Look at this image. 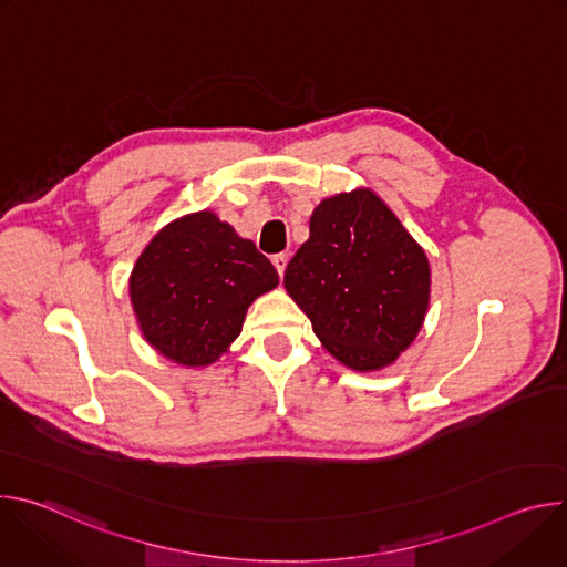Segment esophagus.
I'll list each match as a JSON object with an SVG mask.
<instances>
[{
	"label": "esophagus",
	"instance_id": "obj_1",
	"mask_svg": "<svg viewBox=\"0 0 567 567\" xmlns=\"http://www.w3.org/2000/svg\"><path fill=\"white\" fill-rule=\"evenodd\" d=\"M271 262H274V267H276L278 276L282 278V276H285V269H287V262H289V258H287L285 254H278V256H274V258H271Z\"/></svg>",
	"mask_w": 567,
	"mask_h": 567
}]
</instances>
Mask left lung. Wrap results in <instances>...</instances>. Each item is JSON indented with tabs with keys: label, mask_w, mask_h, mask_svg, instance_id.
Segmentation results:
<instances>
[{
	"label": "left lung",
	"mask_w": 567,
	"mask_h": 567,
	"mask_svg": "<svg viewBox=\"0 0 567 567\" xmlns=\"http://www.w3.org/2000/svg\"><path fill=\"white\" fill-rule=\"evenodd\" d=\"M285 289L337 361L357 372L392 365L420 334L431 302L426 251L370 188L322 199Z\"/></svg>",
	"instance_id": "8db88e82"
}]
</instances>
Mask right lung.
I'll return each instance as SVG.
<instances>
[{"mask_svg":"<svg viewBox=\"0 0 567 567\" xmlns=\"http://www.w3.org/2000/svg\"><path fill=\"white\" fill-rule=\"evenodd\" d=\"M278 271L213 210L173 219L141 251L130 302L143 339L168 361L206 368L228 352Z\"/></svg>","mask_w":567,"mask_h":567,"instance_id":"1","label":"right lung"}]
</instances>
